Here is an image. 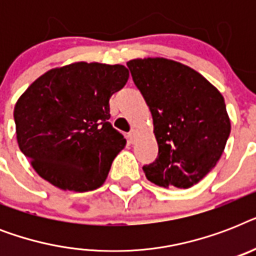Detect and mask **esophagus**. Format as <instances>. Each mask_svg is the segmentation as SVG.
<instances>
[{
  "label": "esophagus",
  "mask_w": 256,
  "mask_h": 256,
  "mask_svg": "<svg viewBox=\"0 0 256 256\" xmlns=\"http://www.w3.org/2000/svg\"><path fill=\"white\" fill-rule=\"evenodd\" d=\"M136 140V130H132V132L128 134V140L130 144H134Z\"/></svg>",
  "instance_id": "esophagus-1"
}]
</instances>
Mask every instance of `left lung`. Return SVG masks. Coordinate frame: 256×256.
<instances>
[{
  "mask_svg": "<svg viewBox=\"0 0 256 256\" xmlns=\"http://www.w3.org/2000/svg\"><path fill=\"white\" fill-rule=\"evenodd\" d=\"M152 116L158 158L144 166L160 187L188 188L222 156L231 132L224 98L202 74L168 58L128 62Z\"/></svg>",
  "mask_w": 256,
  "mask_h": 256,
  "instance_id": "8db88e82",
  "label": "left lung"
}]
</instances>
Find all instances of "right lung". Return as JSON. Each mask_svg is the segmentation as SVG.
Returning a JSON list of instances; mask_svg holds the SVG:
<instances>
[{"mask_svg":"<svg viewBox=\"0 0 256 256\" xmlns=\"http://www.w3.org/2000/svg\"><path fill=\"white\" fill-rule=\"evenodd\" d=\"M124 65L74 62L26 88L14 106L18 146L41 178L85 192L104 183L126 140L108 122L110 96L126 85Z\"/></svg>","mask_w":256,"mask_h":256,"instance_id":"right-lung-1","label":"right lung"}]
</instances>
